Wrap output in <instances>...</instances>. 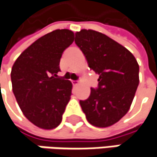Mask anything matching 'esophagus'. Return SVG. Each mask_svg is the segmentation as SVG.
<instances>
[{
    "label": "esophagus",
    "mask_w": 157,
    "mask_h": 157,
    "mask_svg": "<svg viewBox=\"0 0 157 157\" xmlns=\"http://www.w3.org/2000/svg\"><path fill=\"white\" fill-rule=\"evenodd\" d=\"M71 82H72L73 86H78V80H72Z\"/></svg>",
    "instance_id": "34e87169"
}]
</instances>
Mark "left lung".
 <instances>
[{
  "label": "left lung",
  "instance_id": "8db88e82",
  "mask_svg": "<svg viewBox=\"0 0 157 157\" xmlns=\"http://www.w3.org/2000/svg\"><path fill=\"white\" fill-rule=\"evenodd\" d=\"M75 35L90 70L99 75L98 87L91 88L80 106L90 124L112 126L129 110L140 82V66L128 49L105 34L82 29Z\"/></svg>",
  "mask_w": 157,
  "mask_h": 157
}]
</instances>
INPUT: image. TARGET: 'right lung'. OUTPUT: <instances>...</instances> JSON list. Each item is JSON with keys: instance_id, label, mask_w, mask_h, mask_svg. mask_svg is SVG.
<instances>
[{"instance_id": "right-lung-1", "label": "right lung", "mask_w": 157, "mask_h": 157, "mask_svg": "<svg viewBox=\"0 0 157 157\" xmlns=\"http://www.w3.org/2000/svg\"><path fill=\"white\" fill-rule=\"evenodd\" d=\"M73 40L71 30H54L35 41L12 66L10 78L17 105L38 128L54 129L62 122L72 84L57 73L62 52Z\"/></svg>"}]
</instances>
